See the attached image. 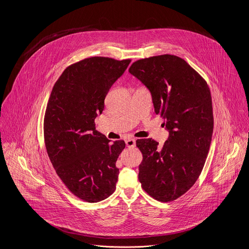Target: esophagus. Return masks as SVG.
<instances>
[{
  "label": "esophagus",
  "mask_w": 249,
  "mask_h": 249,
  "mask_svg": "<svg viewBox=\"0 0 249 249\" xmlns=\"http://www.w3.org/2000/svg\"><path fill=\"white\" fill-rule=\"evenodd\" d=\"M126 145L128 147H135L136 146V140L135 139L126 140Z\"/></svg>",
  "instance_id": "obj_1"
}]
</instances>
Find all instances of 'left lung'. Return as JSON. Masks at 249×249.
Masks as SVG:
<instances>
[{
	"label": "left lung",
	"mask_w": 249,
	"mask_h": 249,
	"mask_svg": "<svg viewBox=\"0 0 249 249\" xmlns=\"http://www.w3.org/2000/svg\"><path fill=\"white\" fill-rule=\"evenodd\" d=\"M129 72L150 91L156 114L169 138L162 146L152 139L136 141L142 154L139 181L161 202L186 194L198 179L213 134V108L207 82L186 60L161 54L135 61Z\"/></svg>",
	"instance_id": "8db88e82"
}]
</instances>
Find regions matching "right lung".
Returning <instances> with one entry per match:
<instances>
[{"label":"right lung","instance_id":"right-lung-1","mask_svg":"<svg viewBox=\"0 0 249 249\" xmlns=\"http://www.w3.org/2000/svg\"><path fill=\"white\" fill-rule=\"evenodd\" d=\"M131 59L92 56L62 72L52 90L44 117L45 145L53 166L78 198L98 202L116 189V161L123 140L110 141L98 132L95 119L105 99Z\"/></svg>","mask_w":249,"mask_h":249}]
</instances>
